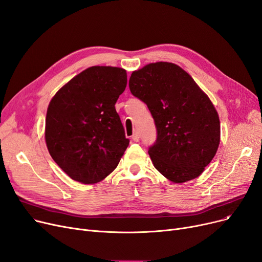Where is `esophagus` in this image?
Wrapping results in <instances>:
<instances>
[{
  "label": "esophagus",
  "mask_w": 262,
  "mask_h": 262,
  "mask_svg": "<svg viewBox=\"0 0 262 262\" xmlns=\"http://www.w3.org/2000/svg\"><path fill=\"white\" fill-rule=\"evenodd\" d=\"M132 139L135 141V142H138L139 140H140V135H139V133L138 132H136V133H134V135H133V137H132Z\"/></svg>",
  "instance_id": "1"
}]
</instances>
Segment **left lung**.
<instances>
[{"label":"left lung","mask_w":262,"mask_h":262,"mask_svg":"<svg viewBox=\"0 0 262 262\" xmlns=\"http://www.w3.org/2000/svg\"><path fill=\"white\" fill-rule=\"evenodd\" d=\"M129 90L149 108L157 130L149 147L154 167L173 183L199 177L221 140V123L209 96L184 70L156 62L133 72Z\"/></svg>","instance_id":"1"}]
</instances>
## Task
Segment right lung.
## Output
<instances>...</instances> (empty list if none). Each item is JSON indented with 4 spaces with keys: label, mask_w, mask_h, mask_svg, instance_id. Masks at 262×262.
<instances>
[{
    "label": "right lung",
    "mask_w": 262,
    "mask_h": 262,
    "mask_svg": "<svg viewBox=\"0 0 262 262\" xmlns=\"http://www.w3.org/2000/svg\"><path fill=\"white\" fill-rule=\"evenodd\" d=\"M126 84L123 68L92 66L52 97L45 140L53 161L71 179L94 184L117 168L129 144L115 107Z\"/></svg>",
    "instance_id": "1"
}]
</instances>
